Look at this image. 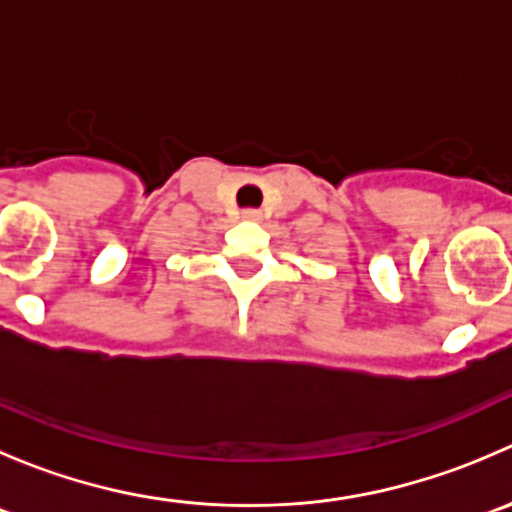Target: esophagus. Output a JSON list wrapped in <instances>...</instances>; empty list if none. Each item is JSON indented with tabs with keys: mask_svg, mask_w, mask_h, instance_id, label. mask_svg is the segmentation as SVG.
<instances>
[{
	"mask_svg": "<svg viewBox=\"0 0 512 512\" xmlns=\"http://www.w3.org/2000/svg\"><path fill=\"white\" fill-rule=\"evenodd\" d=\"M242 218H245V220H260V210H255V208L242 210Z\"/></svg>",
	"mask_w": 512,
	"mask_h": 512,
	"instance_id": "1",
	"label": "esophagus"
}]
</instances>
